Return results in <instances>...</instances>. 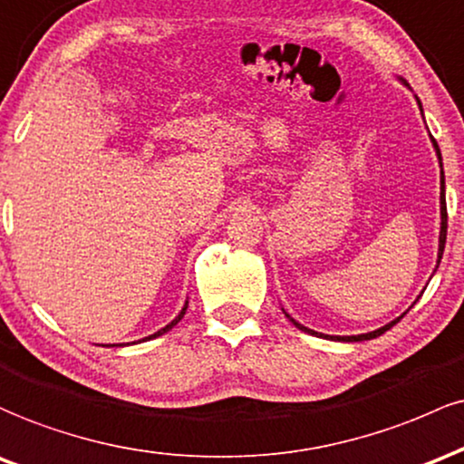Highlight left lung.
<instances>
[{
  "instance_id": "left-lung-1",
  "label": "left lung",
  "mask_w": 464,
  "mask_h": 464,
  "mask_svg": "<svg viewBox=\"0 0 464 464\" xmlns=\"http://www.w3.org/2000/svg\"><path fill=\"white\" fill-rule=\"evenodd\" d=\"M401 82H403L405 87H408V82L403 81V78H399ZM416 102H419V107H420V101L419 98H416ZM420 113H423V107H420ZM431 144H434V150H436V158H439V164H440V234H439V263H440V258H442V252H445V238H447V206H445V173H442V158H440V149H439V144H436V140L431 138ZM285 311V309H283ZM285 315L289 317V322L291 324L295 326V329H300V331H304V333H309V335H315V337H324V340H335V342H363V340H374V337H379V335H383V333H386L388 329H392L394 324H397V322L401 320V317L403 315H399L397 320H392V322H388L386 326H382V329H377V331H371V333H362V335H324V333H317V331H311V329H306V326H302L300 322H295L294 317H291L287 311H285Z\"/></svg>"
}]
</instances>
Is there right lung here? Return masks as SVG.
I'll return each mask as SVG.
<instances>
[{
  "mask_svg": "<svg viewBox=\"0 0 464 464\" xmlns=\"http://www.w3.org/2000/svg\"><path fill=\"white\" fill-rule=\"evenodd\" d=\"M186 309H188V302H186V304H184V309H181V311H179V315H177L173 322H169V324H166V326H164V329H160L158 333H153V335L144 337V340H153V337H160V335H164V333H166V331H170V329H173V326L177 324V322H179V320H181V317H184V315H186ZM113 346H118V344H113ZM120 346H122V344H120Z\"/></svg>",
  "mask_w": 464,
  "mask_h": 464,
  "instance_id": "1",
  "label": "right lung"
}]
</instances>
